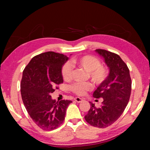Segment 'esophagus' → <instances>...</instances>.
<instances>
[{
  "label": "esophagus",
  "instance_id": "1",
  "mask_svg": "<svg viewBox=\"0 0 150 150\" xmlns=\"http://www.w3.org/2000/svg\"><path fill=\"white\" fill-rule=\"evenodd\" d=\"M74 100L76 102H78V103H80V102H81L82 101H83V99H82V98H79V97H77V98H74Z\"/></svg>",
  "mask_w": 150,
  "mask_h": 150
}]
</instances>
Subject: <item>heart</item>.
I'll return each instance as SVG.
<instances>
[{"label": "heart", "mask_w": 150, "mask_h": 150, "mask_svg": "<svg viewBox=\"0 0 150 150\" xmlns=\"http://www.w3.org/2000/svg\"><path fill=\"white\" fill-rule=\"evenodd\" d=\"M71 63L85 69L87 72L88 76L96 85L102 83L107 76V69L100 65L99 60L93 56L86 55L74 59ZM61 73L65 81H68L71 79L72 68L70 63H67L64 64L61 69ZM91 87L92 85L89 83H77L71 86V90L78 96H83Z\"/></svg>", "instance_id": "1"}]
</instances>
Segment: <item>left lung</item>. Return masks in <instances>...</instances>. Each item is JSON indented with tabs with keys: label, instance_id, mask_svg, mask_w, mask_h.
I'll return each mask as SVG.
<instances>
[{
	"label": "left lung",
	"instance_id": "1",
	"mask_svg": "<svg viewBox=\"0 0 150 150\" xmlns=\"http://www.w3.org/2000/svg\"><path fill=\"white\" fill-rule=\"evenodd\" d=\"M96 52L104 59L109 69L106 79L93 92L96 98H103L102 105L96 108L91 103L86 122L94 127L104 128L118 120L128 103L132 82L128 66L118 54L109 51L97 49Z\"/></svg>",
	"mask_w": 150,
	"mask_h": 150
}]
</instances>
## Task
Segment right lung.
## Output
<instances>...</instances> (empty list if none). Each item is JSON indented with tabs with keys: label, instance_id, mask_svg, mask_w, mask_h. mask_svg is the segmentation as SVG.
<instances>
[{
	"label": "right lung",
	"instance_id": "right-lung-1",
	"mask_svg": "<svg viewBox=\"0 0 150 150\" xmlns=\"http://www.w3.org/2000/svg\"><path fill=\"white\" fill-rule=\"evenodd\" d=\"M63 54L46 52L34 57L22 74L20 91L23 103L33 122L44 130H53L65 120L71 100H52L50 93L63 82L61 69L68 60Z\"/></svg>",
	"mask_w": 150,
	"mask_h": 150
}]
</instances>
